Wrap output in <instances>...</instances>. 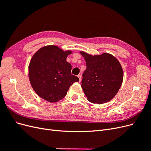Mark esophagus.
I'll return each mask as SVG.
<instances>
[{
    "label": "esophagus",
    "instance_id": "esophagus-1",
    "mask_svg": "<svg viewBox=\"0 0 151 151\" xmlns=\"http://www.w3.org/2000/svg\"><path fill=\"white\" fill-rule=\"evenodd\" d=\"M77 77H79V82H81V76L79 74V75L77 76Z\"/></svg>",
    "mask_w": 151,
    "mask_h": 151
}]
</instances>
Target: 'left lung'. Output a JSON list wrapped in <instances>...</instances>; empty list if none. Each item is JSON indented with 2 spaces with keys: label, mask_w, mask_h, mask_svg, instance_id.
I'll return each mask as SVG.
<instances>
[{
  "label": "left lung",
  "mask_w": 151,
  "mask_h": 151,
  "mask_svg": "<svg viewBox=\"0 0 151 151\" xmlns=\"http://www.w3.org/2000/svg\"><path fill=\"white\" fill-rule=\"evenodd\" d=\"M86 62L81 87L89 101L98 104L110 101L123 82V72L120 62L112 55H91L81 52Z\"/></svg>",
  "instance_id": "8db88e82"
}]
</instances>
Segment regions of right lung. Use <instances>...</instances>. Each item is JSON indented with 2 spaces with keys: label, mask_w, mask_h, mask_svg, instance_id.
Here are the masks:
<instances>
[{
  "label": "right lung",
  "mask_w": 151,
  "mask_h": 151,
  "mask_svg": "<svg viewBox=\"0 0 151 151\" xmlns=\"http://www.w3.org/2000/svg\"><path fill=\"white\" fill-rule=\"evenodd\" d=\"M71 53L49 45L38 50L30 61L31 86L39 96L50 103L63 99L70 86L79 80L71 74L72 65L66 60Z\"/></svg>",
  "instance_id": "1"
}]
</instances>
